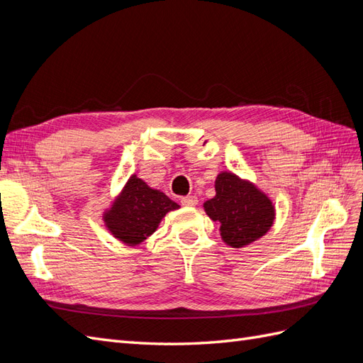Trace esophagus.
Listing matches in <instances>:
<instances>
[{"instance_id": "obj_1", "label": "esophagus", "mask_w": 363, "mask_h": 363, "mask_svg": "<svg viewBox=\"0 0 363 363\" xmlns=\"http://www.w3.org/2000/svg\"><path fill=\"white\" fill-rule=\"evenodd\" d=\"M180 203L183 206H188V207H192V206H196L199 204V199H196L195 195H188V196H182L180 199Z\"/></svg>"}]
</instances>
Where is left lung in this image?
I'll list each match as a JSON object with an SVG mask.
<instances>
[{
  "label": "left lung",
  "instance_id": "obj_1",
  "mask_svg": "<svg viewBox=\"0 0 363 363\" xmlns=\"http://www.w3.org/2000/svg\"><path fill=\"white\" fill-rule=\"evenodd\" d=\"M216 195L204 203L208 218L221 224V236L230 247L240 248L265 235L274 221V206L255 184L232 172L215 182Z\"/></svg>",
  "mask_w": 363,
  "mask_h": 363
}]
</instances>
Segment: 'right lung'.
I'll return each instance as SVG.
<instances>
[{
	"mask_svg": "<svg viewBox=\"0 0 363 363\" xmlns=\"http://www.w3.org/2000/svg\"><path fill=\"white\" fill-rule=\"evenodd\" d=\"M179 204L145 182L131 175L104 223L111 233L127 245H138L157 230L162 218Z\"/></svg>",
	"mask_w": 363,
	"mask_h": 363,
	"instance_id": "right-lung-1",
	"label": "right lung"
}]
</instances>
